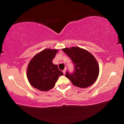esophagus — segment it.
<instances>
[{
  "label": "esophagus",
  "mask_w": 124,
  "mask_h": 124,
  "mask_svg": "<svg viewBox=\"0 0 124 124\" xmlns=\"http://www.w3.org/2000/svg\"><path fill=\"white\" fill-rule=\"evenodd\" d=\"M62 72H63V74H65V73H66V69L65 68L64 70L62 71Z\"/></svg>",
  "instance_id": "esophagus-1"
}]
</instances>
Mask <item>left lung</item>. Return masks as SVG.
Listing matches in <instances>:
<instances>
[{"label":"left lung","mask_w":124,"mask_h":124,"mask_svg":"<svg viewBox=\"0 0 124 124\" xmlns=\"http://www.w3.org/2000/svg\"><path fill=\"white\" fill-rule=\"evenodd\" d=\"M62 51L70 58L74 66L72 73L67 71L66 77L75 86L86 88L93 84L99 74V67L94 56L78 47L65 48Z\"/></svg>","instance_id":"8db88e82"}]
</instances>
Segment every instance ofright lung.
Masks as SVG:
<instances>
[{
    "label": "right lung",
    "mask_w": 124,
    "mask_h": 124,
    "mask_svg": "<svg viewBox=\"0 0 124 124\" xmlns=\"http://www.w3.org/2000/svg\"><path fill=\"white\" fill-rule=\"evenodd\" d=\"M57 50L45 49L36 54L29 62L27 78L31 85L40 91H48L54 87L58 77L63 75L52 60Z\"/></svg>",
    "instance_id": "add662e5"
}]
</instances>
